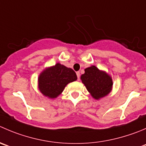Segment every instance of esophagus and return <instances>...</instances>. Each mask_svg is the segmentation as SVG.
I'll list each match as a JSON object with an SVG mask.
<instances>
[{"instance_id":"34e87169","label":"esophagus","mask_w":146,"mask_h":146,"mask_svg":"<svg viewBox=\"0 0 146 146\" xmlns=\"http://www.w3.org/2000/svg\"><path fill=\"white\" fill-rule=\"evenodd\" d=\"M76 75H77V77H78V79H80V72L79 71H78V72H76Z\"/></svg>"}]
</instances>
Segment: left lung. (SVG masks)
<instances>
[{"instance_id":"obj_1","label":"left lung","mask_w":146,"mask_h":146,"mask_svg":"<svg viewBox=\"0 0 146 146\" xmlns=\"http://www.w3.org/2000/svg\"><path fill=\"white\" fill-rule=\"evenodd\" d=\"M80 79L89 93L97 100L107 96L112 88L111 76L100 71L94 66L85 69V73L82 75Z\"/></svg>"}]
</instances>
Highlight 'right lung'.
I'll return each mask as SVG.
<instances>
[{
    "instance_id": "1",
    "label": "right lung",
    "mask_w": 146,
    "mask_h": 146,
    "mask_svg": "<svg viewBox=\"0 0 146 146\" xmlns=\"http://www.w3.org/2000/svg\"><path fill=\"white\" fill-rule=\"evenodd\" d=\"M77 80L74 70L57 63L40 73L38 78V88L44 96L54 98L63 91L68 83Z\"/></svg>"
}]
</instances>
